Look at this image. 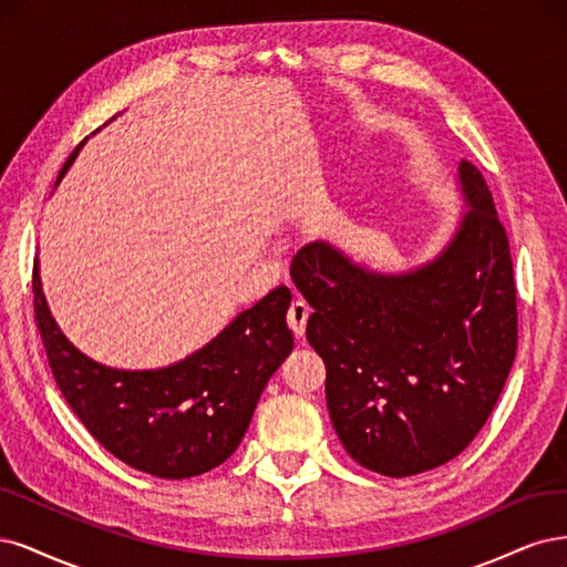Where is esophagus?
Instances as JSON below:
<instances>
[{"label":"esophagus","instance_id":"34e87169","mask_svg":"<svg viewBox=\"0 0 567 567\" xmlns=\"http://www.w3.org/2000/svg\"><path fill=\"white\" fill-rule=\"evenodd\" d=\"M308 318H310L308 303H303V301H295V303H291L289 310H287V324H289L291 334H295V337H303Z\"/></svg>","mask_w":567,"mask_h":567}]
</instances>
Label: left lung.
<instances>
[{"label": "left lung", "mask_w": 567, "mask_h": 567, "mask_svg": "<svg viewBox=\"0 0 567 567\" xmlns=\"http://www.w3.org/2000/svg\"><path fill=\"white\" fill-rule=\"evenodd\" d=\"M460 184L468 212L422 268L381 276L327 243L306 245L291 261V280L313 308L306 337L327 368L339 441L389 478L464 452L495 410L518 349L508 235L466 159Z\"/></svg>", "instance_id": "1"}]
</instances>
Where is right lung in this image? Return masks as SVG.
<instances>
[{
	"label": "right lung",
	"instance_id": "obj_1",
	"mask_svg": "<svg viewBox=\"0 0 567 567\" xmlns=\"http://www.w3.org/2000/svg\"><path fill=\"white\" fill-rule=\"evenodd\" d=\"M32 295L49 368L70 410L120 462L167 481L199 476L228 460L268 379L295 346L285 318L291 291L276 287L186 360L124 372L86 358L63 337L49 313L38 259Z\"/></svg>",
	"mask_w": 567,
	"mask_h": 567
}]
</instances>
